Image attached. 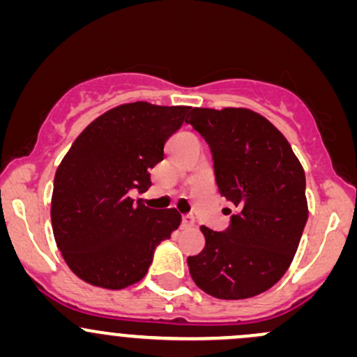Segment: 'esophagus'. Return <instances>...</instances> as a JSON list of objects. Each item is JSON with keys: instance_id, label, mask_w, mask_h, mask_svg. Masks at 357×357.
<instances>
[{"instance_id": "34e87169", "label": "esophagus", "mask_w": 357, "mask_h": 357, "mask_svg": "<svg viewBox=\"0 0 357 357\" xmlns=\"http://www.w3.org/2000/svg\"><path fill=\"white\" fill-rule=\"evenodd\" d=\"M195 225V218L190 217V215H185L183 217V227H193Z\"/></svg>"}]
</instances>
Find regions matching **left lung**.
Segmentation results:
<instances>
[{"mask_svg": "<svg viewBox=\"0 0 357 357\" xmlns=\"http://www.w3.org/2000/svg\"><path fill=\"white\" fill-rule=\"evenodd\" d=\"M186 123L208 142L218 193L236 208L223 232L199 227L205 248L188 257L190 274L215 298H252L283 278L298 249L305 171L284 135L252 109L191 108Z\"/></svg>", "mask_w": 357, "mask_h": 357, "instance_id": "obj_1", "label": "left lung"}]
</instances>
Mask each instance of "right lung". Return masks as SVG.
I'll list each match as a JSON object with an SVG mask.
<instances>
[{"label": "right lung", "mask_w": 357, "mask_h": 357, "mask_svg": "<svg viewBox=\"0 0 357 357\" xmlns=\"http://www.w3.org/2000/svg\"><path fill=\"white\" fill-rule=\"evenodd\" d=\"M190 107L147 101L108 109L77 135L54 178L50 220L66 264L93 287L121 289L142 280L154 249L181 223L174 208L152 210L130 191L151 188L149 169L186 121Z\"/></svg>", "instance_id": "obj_1"}]
</instances>
